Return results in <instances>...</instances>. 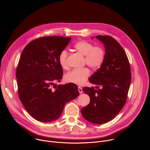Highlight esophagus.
Wrapping results in <instances>:
<instances>
[{
	"label": "esophagus",
	"instance_id": "esophagus-1",
	"mask_svg": "<svg viewBox=\"0 0 150 150\" xmlns=\"http://www.w3.org/2000/svg\"><path fill=\"white\" fill-rule=\"evenodd\" d=\"M78 91L80 94H82L83 93V91H82V89L81 87H78Z\"/></svg>",
	"mask_w": 150,
	"mask_h": 150
}]
</instances>
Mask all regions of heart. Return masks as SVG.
<instances>
[{
	"mask_svg": "<svg viewBox=\"0 0 150 150\" xmlns=\"http://www.w3.org/2000/svg\"><path fill=\"white\" fill-rule=\"evenodd\" d=\"M74 49L85 56V62L93 69H98L103 65L105 59V52L100 46H94L91 42L85 40L78 41L74 45ZM68 53L67 50H62L58 56L60 66L63 69L69 68L68 63ZM90 75V71L88 68L75 69L67 73L64 78L65 81L76 85H82Z\"/></svg>",
	"mask_w": 150,
	"mask_h": 150,
	"instance_id": "obj_1",
	"label": "heart"
}]
</instances>
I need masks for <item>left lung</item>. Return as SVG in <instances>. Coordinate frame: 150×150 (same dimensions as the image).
<instances>
[{"mask_svg":"<svg viewBox=\"0 0 150 150\" xmlns=\"http://www.w3.org/2000/svg\"><path fill=\"white\" fill-rule=\"evenodd\" d=\"M96 37L103 43L105 56L103 65L89 78L98 90L93 87L82 89L90 96V102L81 109V114L93 123L102 124L113 119L125 104L131 72L127 55L114 38L100 35Z\"/></svg>","mask_w":150,"mask_h":150,"instance_id":"obj_1","label":"left lung"}]
</instances>
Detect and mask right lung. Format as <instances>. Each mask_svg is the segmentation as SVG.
Instances as JSON below:
<instances>
[{"label":"right lung","mask_w":150,"mask_h":150,"mask_svg":"<svg viewBox=\"0 0 150 150\" xmlns=\"http://www.w3.org/2000/svg\"><path fill=\"white\" fill-rule=\"evenodd\" d=\"M71 40L60 36L40 37L29 42L21 53L16 71L18 96L28 113L38 121L57 119L65 104L79 94L74 83L51 88L53 82H60L62 78L58 56Z\"/></svg>","instance_id":"obj_1"}]
</instances>
